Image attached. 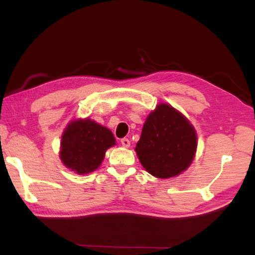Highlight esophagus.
Masks as SVG:
<instances>
[{
  "mask_svg": "<svg viewBox=\"0 0 255 255\" xmlns=\"http://www.w3.org/2000/svg\"><path fill=\"white\" fill-rule=\"evenodd\" d=\"M121 144L124 146V147H128L130 146V140L128 138H122L121 139Z\"/></svg>",
  "mask_w": 255,
  "mask_h": 255,
  "instance_id": "1",
  "label": "esophagus"
}]
</instances>
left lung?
I'll use <instances>...</instances> for the list:
<instances>
[{"mask_svg": "<svg viewBox=\"0 0 255 255\" xmlns=\"http://www.w3.org/2000/svg\"><path fill=\"white\" fill-rule=\"evenodd\" d=\"M196 147L193 125L173 107L162 103L148 115L135 152L149 174L168 179L189 167Z\"/></svg>", "mask_w": 255, "mask_h": 255, "instance_id": "1", "label": "left lung"}]
</instances>
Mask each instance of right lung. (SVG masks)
Listing matches in <instances>:
<instances>
[{"label":"right lung","instance_id":"obj_1","mask_svg":"<svg viewBox=\"0 0 255 255\" xmlns=\"http://www.w3.org/2000/svg\"><path fill=\"white\" fill-rule=\"evenodd\" d=\"M115 144L113 132L94 121L72 122L62 134L60 158L66 167L78 174L92 173Z\"/></svg>","mask_w":255,"mask_h":255}]
</instances>
